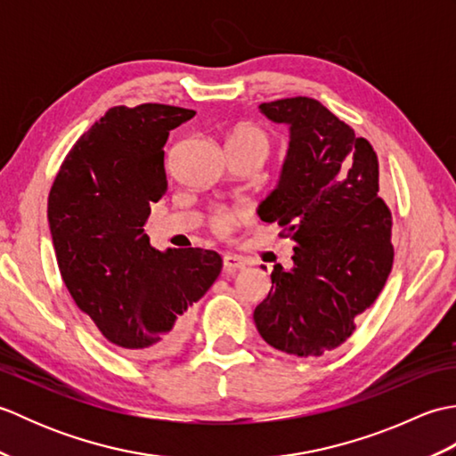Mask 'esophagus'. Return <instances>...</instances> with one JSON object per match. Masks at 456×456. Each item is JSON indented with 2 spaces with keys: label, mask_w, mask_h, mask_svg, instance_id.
<instances>
[{
  "label": "esophagus",
  "mask_w": 456,
  "mask_h": 456,
  "mask_svg": "<svg viewBox=\"0 0 456 456\" xmlns=\"http://www.w3.org/2000/svg\"><path fill=\"white\" fill-rule=\"evenodd\" d=\"M223 268H225L227 274H235L239 270L245 268V263L235 255H225L223 256Z\"/></svg>",
  "instance_id": "esophagus-1"
}]
</instances>
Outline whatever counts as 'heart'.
<instances>
[{
  "mask_svg": "<svg viewBox=\"0 0 456 456\" xmlns=\"http://www.w3.org/2000/svg\"><path fill=\"white\" fill-rule=\"evenodd\" d=\"M231 141L256 142V144H263V147L268 151V137L256 127H240V129H237L233 133V137H231ZM248 213H250L248 208L243 206V203H233V206H221L211 213L209 223H211L213 231H217L219 235H229L237 225H240V223L248 219Z\"/></svg>",
  "mask_w": 456,
  "mask_h": 456,
  "instance_id": "heart-1",
  "label": "heart"
}]
</instances>
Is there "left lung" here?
<instances>
[{
	"mask_svg": "<svg viewBox=\"0 0 456 456\" xmlns=\"http://www.w3.org/2000/svg\"><path fill=\"white\" fill-rule=\"evenodd\" d=\"M258 110L289 127L278 186L258 216L278 223L296 247L292 268L274 265L255 323L278 351L322 356L353 335L392 270V213L378 198V157L317 100L299 95Z\"/></svg>",
	"mask_w": 456,
	"mask_h": 456,
	"instance_id": "left-lung-1",
	"label": "left lung"
}]
</instances>
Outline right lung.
<instances>
[{
  "instance_id": "1",
  "label": "right lung",
  "mask_w": 456,
  "mask_h": 456,
  "mask_svg": "<svg viewBox=\"0 0 456 456\" xmlns=\"http://www.w3.org/2000/svg\"><path fill=\"white\" fill-rule=\"evenodd\" d=\"M196 111L118 105L66 154L48 193L56 263L76 305L134 361L183 343L191 305L216 282V250L151 247L144 223L167 193L164 144Z\"/></svg>"
}]
</instances>
